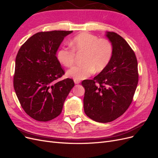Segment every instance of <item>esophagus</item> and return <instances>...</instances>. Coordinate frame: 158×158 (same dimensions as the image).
<instances>
[{
  "label": "esophagus",
  "instance_id": "34e87169",
  "mask_svg": "<svg viewBox=\"0 0 158 158\" xmlns=\"http://www.w3.org/2000/svg\"><path fill=\"white\" fill-rule=\"evenodd\" d=\"M74 82L76 84H80V80H77V79H74Z\"/></svg>",
  "mask_w": 158,
  "mask_h": 158
}]
</instances>
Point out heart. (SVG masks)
<instances>
[{
	"instance_id": "obj_1",
	"label": "heart",
	"mask_w": 158,
	"mask_h": 158,
	"mask_svg": "<svg viewBox=\"0 0 158 158\" xmlns=\"http://www.w3.org/2000/svg\"><path fill=\"white\" fill-rule=\"evenodd\" d=\"M72 49L62 47L57 51V59L61 64L69 67L74 63L75 53H84L82 64L75 65L66 72L70 78L82 80L88 78L94 70L105 69L111 59L113 47L109 41L99 38L89 33H82L70 41Z\"/></svg>"
}]
</instances>
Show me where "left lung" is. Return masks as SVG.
<instances>
[{
  "label": "left lung",
  "instance_id": "left-lung-1",
  "mask_svg": "<svg viewBox=\"0 0 158 158\" xmlns=\"http://www.w3.org/2000/svg\"><path fill=\"white\" fill-rule=\"evenodd\" d=\"M113 55L109 63L93 80H85L84 109L86 115L98 123L115 120L132 101L138 82L135 52L126 40L114 32L107 31Z\"/></svg>",
  "mask_w": 158,
  "mask_h": 158
}]
</instances>
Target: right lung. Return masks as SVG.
<instances>
[{
    "label": "right lung",
    "instance_id": "obj_1",
    "mask_svg": "<svg viewBox=\"0 0 158 158\" xmlns=\"http://www.w3.org/2000/svg\"><path fill=\"white\" fill-rule=\"evenodd\" d=\"M73 31L39 32L30 37L16 57L14 88L21 106L36 121H49L58 117L73 80L58 82L64 74L56 56L64 37Z\"/></svg>",
    "mask_w": 158,
    "mask_h": 158
}]
</instances>
